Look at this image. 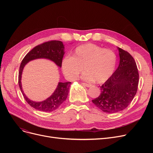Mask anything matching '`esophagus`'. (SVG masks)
I'll return each mask as SVG.
<instances>
[{
  "instance_id": "esophagus-1",
  "label": "esophagus",
  "mask_w": 153,
  "mask_h": 153,
  "mask_svg": "<svg viewBox=\"0 0 153 153\" xmlns=\"http://www.w3.org/2000/svg\"><path fill=\"white\" fill-rule=\"evenodd\" d=\"M82 84L83 85H84V86L87 87H91V86H92V85H91V84H87V83H84V82H82Z\"/></svg>"
}]
</instances>
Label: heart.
<instances>
[{
	"mask_svg": "<svg viewBox=\"0 0 153 153\" xmlns=\"http://www.w3.org/2000/svg\"><path fill=\"white\" fill-rule=\"evenodd\" d=\"M116 63L117 56L113 51L87 43L77 46L71 56L64 58L62 68L64 74L70 80L76 79L84 68L83 79L103 83L114 73Z\"/></svg>",
	"mask_w": 153,
	"mask_h": 153,
	"instance_id": "1",
	"label": "heart"
}]
</instances>
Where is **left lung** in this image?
Returning <instances> with one entry per match:
<instances>
[{
  "instance_id": "obj_1",
  "label": "left lung",
  "mask_w": 153,
  "mask_h": 153,
  "mask_svg": "<svg viewBox=\"0 0 153 153\" xmlns=\"http://www.w3.org/2000/svg\"><path fill=\"white\" fill-rule=\"evenodd\" d=\"M120 64L114 73L100 87L101 94L92 100L104 112L114 114L125 109L138 91L139 73L133 56L118 48Z\"/></svg>"
}]
</instances>
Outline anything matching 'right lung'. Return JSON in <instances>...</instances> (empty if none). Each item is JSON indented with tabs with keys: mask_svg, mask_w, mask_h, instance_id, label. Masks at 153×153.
<instances>
[{
	"mask_svg": "<svg viewBox=\"0 0 153 153\" xmlns=\"http://www.w3.org/2000/svg\"><path fill=\"white\" fill-rule=\"evenodd\" d=\"M64 48L63 43L61 41L51 40L45 42L35 46L33 49L28 52L21 62L19 74V85L20 89L26 102L31 107L36 110L43 111H51L58 108L61 104L66 100L71 82H59L57 88L52 95L43 102H36L31 101L26 97L22 90L21 77L23 68L30 61L38 58L50 59L54 62L58 66L61 67L62 60L64 54Z\"/></svg>",
	"mask_w": 153,
	"mask_h": 153,
	"instance_id": "add662e5",
	"label": "right lung"
}]
</instances>
